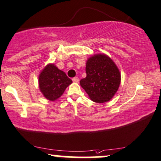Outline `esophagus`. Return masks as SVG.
<instances>
[{
  "instance_id": "1",
  "label": "esophagus",
  "mask_w": 161,
  "mask_h": 161,
  "mask_svg": "<svg viewBox=\"0 0 161 161\" xmlns=\"http://www.w3.org/2000/svg\"><path fill=\"white\" fill-rule=\"evenodd\" d=\"M72 81L75 83H77L79 81V78L77 77H75L72 78Z\"/></svg>"
}]
</instances>
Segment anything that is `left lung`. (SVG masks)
<instances>
[{"label":"left lung","instance_id":"8db88e82","mask_svg":"<svg viewBox=\"0 0 161 161\" xmlns=\"http://www.w3.org/2000/svg\"><path fill=\"white\" fill-rule=\"evenodd\" d=\"M86 77L80 86L91 100L97 103L108 102L118 90L121 75L114 61L105 54L95 55L87 60Z\"/></svg>","mask_w":161,"mask_h":161}]
</instances>
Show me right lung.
Returning a JSON list of instances; mask_svg holds the SVG:
<instances>
[{"instance_id":"1","label":"right lung","mask_w":161,"mask_h":161,"mask_svg":"<svg viewBox=\"0 0 161 161\" xmlns=\"http://www.w3.org/2000/svg\"><path fill=\"white\" fill-rule=\"evenodd\" d=\"M71 82L64 71L59 70L53 64L47 65L39 77L41 92L50 101L59 98Z\"/></svg>"}]
</instances>
